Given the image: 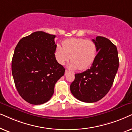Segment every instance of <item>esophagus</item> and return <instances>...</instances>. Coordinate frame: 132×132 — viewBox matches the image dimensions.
Instances as JSON below:
<instances>
[{"mask_svg": "<svg viewBox=\"0 0 132 132\" xmlns=\"http://www.w3.org/2000/svg\"><path fill=\"white\" fill-rule=\"evenodd\" d=\"M69 71H68V70H66V71H65V75H67L68 73H69Z\"/></svg>", "mask_w": 132, "mask_h": 132, "instance_id": "obj_1", "label": "esophagus"}]
</instances>
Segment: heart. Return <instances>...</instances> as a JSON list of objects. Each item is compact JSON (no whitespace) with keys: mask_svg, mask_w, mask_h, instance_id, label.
<instances>
[{"mask_svg":"<svg viewBox=\"0 0 132 132\" xmlns=\"http://www.w3.org/2000/svg\"><path fill=\"white\" fill-rule=\"evenodd\" d=\"M63 47L58 44L55 51V59L61 65L69 60L68 67L71 69L84 70L94 62L97 54V46L92 40L72 38L63 42Z\"/></svg>","mask_w":132,"mask_h":132,"instance_id":"b5f03b06","label":"heart"}]
</instances>
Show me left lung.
Instances as JSON below:
<instances>
[{
    "instance_id": "left-lung-1",
    "label": "left lung",
    "mask_w": 132,
    "mask_h": 132,
    "mask_svg": "<svg viewBox=\"0 0 132 132\" xmlns=\"http://www.w3.org/2000/svg\"><path fill=\"white\" fill-rule=\"evenodd\" d=\"M97 46L98 54L90 69L75 73L70 86L77 99L85 103H95L108 94L118 69L119 59L116 46L104 37L92 39Z\"/></svg>"
}]
</instances>
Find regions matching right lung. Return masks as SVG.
I'll list each match as a JSON object with an SVG mask.
<instances>
[{
	"label": "right lung",
	"instance_id": "1",
	"mask_svg": "<svg viewBox=\"0 0 132 132\" xmlns=\"http://www.w3.org/2000/svg\"><path fill=\"white\" fill-rule=\"evenodd\" d=\"M55 36L37 31L21 39L12 60V74L22 98L31 104L48 101L65 69L56 60Z\"/></svg>",
	"mask_w": 132,
	"mask_h": 132
}]
</instances>
